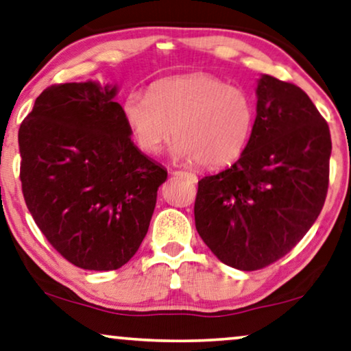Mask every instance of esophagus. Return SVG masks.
<instances>
[{"instance_id": "1", "label": "esophagus", "mask_w": 351, "mask_h": 351, "mask_svg": "<svg viewBox=\"0 0 351 351\" xmlns=\"http://www.w3.org/2000/svg\"><path fill=\"white\" fill-rule=\"evenodd\" d=\"M173 175H176V176H182V178H186V180H189L191 182H195V181H197V176H195V173H192V171H184V170H176V171H173Z\"/></svg>"}]
</instances>
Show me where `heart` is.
<instances>
[{"label": "heart", "instance_id": "1", "mask_svg": "<svg viewBox=\"0 0 351 351\" xmlns=\"http://www.w3.org/2000/svg\"><path fill=\"white\" fill-rule=\"evenodd\" d=\"M130 137L145 154H158L175 134L170 156L222 169L243 154L254 129L247 93L211 74H191L154 83L148 94L130 91L121 104Z\"/></svg>", "mask_w": 351, "mask_h": 351}]
</instances>
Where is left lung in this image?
Masks as SVG:
<instances>
[{
	"mask_svg": "<svg viewBox=\"0 0 351 351\" xmlns=\"http://www.w3.org/2000/svg\"><path fill=\"white\" fill-rule=\"evenodd\" d=\"M257 117L232 167L198 181L195 227L216 257L255 271L284 257L317 221L328 192L331 135L309 96L257 80Z\"/></svg>",
	"mask_w": 351,
	"mask_h": 351,
	"instance_id": "obj_1",
	"label": "left lung"
}]
</instances>
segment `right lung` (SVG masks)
Here are the masks:
<instances>
[{"label":"right lung","mask_w":351,"mask_h":351,"mask_svg":"<svg viewBox=\"0 0 351 351\" xmlns=\"http://www.w3.org/2000/svg\"><path fill=\"white\" fill-rule=\"evenodd\" d=\"M117 94V85L94 80L53 85L19 129L31 216L62 257L90 271L134 257L167 180L130 140Z\"/></svg>","instance_id":"add662e5"}]
</instances>
